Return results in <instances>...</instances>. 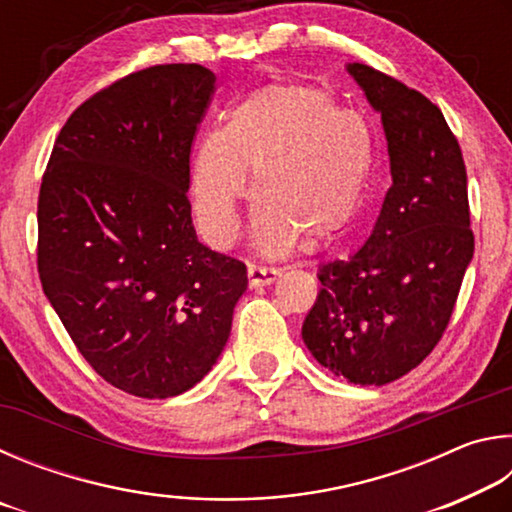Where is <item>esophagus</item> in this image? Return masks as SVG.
I'll list each match as a JSON object with an SVG mask.
<instances>
[{
    "mask_svg": "<svg viewBox=\"0 0 512 512\" xmlns=\"http://www.w3.org/2000/svg\"><path fill=\"white\" fill-rule=\"evenodd\" d=\"M277 275H280V271L277 268H266V266H255L250 264L248 266V282L250 287H268V284L277 280Z\"/></svg>",
    "mask_w": 512,
    "mask_h": 512,
    "instance_id": "1",
    "label": "esophagus"
}]
</instances>
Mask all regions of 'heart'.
Segmentation results:
<instances>
[{"label": "heart", "instance_id": "obj_1", "mask_svg": "<svg viewBox=\"0 0 512 512\" xmlns=\"http://www.w3.org/2000/svg\"><path fill=\"white\" fill-rule=\"evenodd\" d=\"M370 169L372 142L359 115L311 85H266L232 108L228 126L198 142L196 223L210 244L230 246L241 225L248 171H255V248L271 257L291 253L298 239L316 248L348 228Z\"/></svg>", "mask_w": 512, "mask_h": 512}]
</instances>
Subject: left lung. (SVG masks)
Returning a JSON list of instances; mask_svg holds the SVG:
<instances>
[{
    "mask_svg": "<svg viewBox=\"0 0 512 512\" xmlns=\"http://www.w3.org/2000/svg\"><path fill=\"white\" fill-rule=\"evenodd\" d=\"M345 69L379 112L393 185L366 244L320 266L302 341L336 377L384 386L429 357L454 311L474 255L467 173L438 106L368 65Z\"/></svg>",
    "mask_w": 512,
    "mask_h": 512,
    "instance_id": "left-lung-1",
    "label": "left lung"
}]
</instances>
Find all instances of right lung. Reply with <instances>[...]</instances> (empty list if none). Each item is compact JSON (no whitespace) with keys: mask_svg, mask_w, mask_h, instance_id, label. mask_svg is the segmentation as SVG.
Returning a JSON list of instances; mask_svg holds the SVG:
<instances>
[{"mask_svg":"<svg viewBox=\"0 0 512 512\" xmlns=\"http://www.w3.org/2000/svg\"><path fill=\"white\" fill-rule=\"evenodd\" d=\"M203 65H158L94 94L51 151L38 273L85 361L119 391L164 400L219 361L246 266L201 244L189 153L214 92Z\"/></svg>","mask_w":512,"mask_h":512,"instance_id":"obj_1","label":"right lung"}]
</instances>
